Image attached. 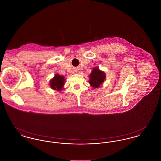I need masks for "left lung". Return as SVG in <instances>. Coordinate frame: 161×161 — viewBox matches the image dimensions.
<instances>
[{
    "mask_svg": "<svg viewBox=\"0 0 161 161\" xmlns=\"http://www.w3.org/2000/svg\"><path fill=\"white\" fill-rule=\"evenodd\" d=\"M106 74L98 67H95L89 75V84L93 88H98L103 84L106 80Z\"/></svg>",
    "mask_w": 161,
    "mask_h": 161,
    "instance_id": "8db88e82",
    "label": "left lung"
}]
</instances>
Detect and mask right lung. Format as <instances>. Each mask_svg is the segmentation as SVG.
I'll use <instances>...</instances> for the list:
<instances>
[{"mask_svg":"<svg viewBox=\"0 0 161 161\" xmlns=\"http://www.w3.org/2000/svg\"><path fill=\"white\" fill-rule=\"evenodd\" d=\"M64 77L57 74L52 79H51L49 81V85L51 88L54 91L60 92L63 90V89H64L63 87L64 85Z\"/></svg>","mask_w":161,"mask_h":161,"instance_id":"add662e5","label":"right lung"}]
</instances>
